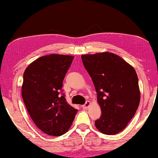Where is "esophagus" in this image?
<instances>
[{
  "mask_svg": "<svg viewBox=\"0 0 158 158\" xmlns=\"http://www.w3.org/2000/svg\"><path fill=\"white\" fill-rule=\"evenodd\" d=\"M89 105H90V102H89V101H87L85 102V104L82 106V108L83 109H87V108L89 106Z\"/></svg>",
  "mask_w": 158,
  "mask_h": 158,
  "instance_id": "obj_1",
  "label": "esophagus"
}]
</instances>
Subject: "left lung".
<instances>
[{"label": "left lung", "mask_w": 158, "mask_h": 158, "mask_svg": "<svg viewBox=\"0 0 158 158\" xmlns=\"http://www.w3.org/2000/svg\"><path fill=\"white\" fill-rule=\"evenodd\" d=\"M85 69L97 92L101 116L95 122L99 131L106 135L121 132L134 116L140 91L135 69L115 54L81 55Z\"/></svg>", "instance_id": "1"}]
</instances>
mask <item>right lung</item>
Masks as SVG:
<instances>
[{
    "label": "right lung",
    "instance_id": "right-lung-1",
    "mask_svg": "<svg viewBox=\"0 0 158 158\" xmlns=\"http://www.w3.org/2000/svg\"><path fill=\"white\" fill-rule=\"evenodd\" d=\"M73 59L70 55H45L24 72L22 96L26 109L36 126L49 135L66 133L78 111L67 103L62 89Z\"/></svg>",
    "mask_w": 158,
    "mask_h": 158
}]
</instances>
